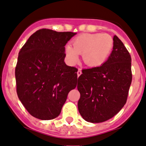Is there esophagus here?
Segmentation results:
<instances>
[{
    "label": "esophagus",
    "instance_id": "esophagus-1",
    "mask_svg": "<svg viewBox=\"0 0 146 146\" xmlns=\"http://www.w3.org/2000/svg\"><path fill=\"white\" fill-rule=\"evenodd\" d=\"M81 74H82V70L80 68H78V71H77V75H78V76H79Z\"/></svg>",
    "mask_w": 146,
    "mask_h": 146
}]
</instances>
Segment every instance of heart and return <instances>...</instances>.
<instances>
[{
	"mask_svg": "<svg viewBox=\"0 0 146 146\" xmlns=\"http://www.w3.org/2000/svg\"><path fill=\"white\" fill-rule=\"evenodd\" d=\"M113 48V39L106 33L84 34L73 41V47L65 46L66 58L68 62L75 64L78 62V54L86 64L90 67H98L107 60Z\"/></svg>",
	"mask_w": 146,
	"mask_h": 146,
	"instance_id": "obj_1",
	"label": "heart"
}]
</instances>
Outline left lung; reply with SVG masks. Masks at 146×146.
I'll return each instance as SVG.
<instances>
[{
    "label": "left lung",
    "instance_id": "left-lung-1",
    "mask_svg": "<svg viewBox=\"0 0 146 146\" xmlns=\"http://www.w3.org/2000/svg\"><path fill=\"white\" fill-rule=\"evenodd\" d=\"M131 62L129 52L115 35L108 59L99 67L82 70L77 85L78 108L86 121L104 122L123 107L132 79Z\"/></svg>",
    "mask_w": 146,
    "mask_h": 146
}]
</instances>
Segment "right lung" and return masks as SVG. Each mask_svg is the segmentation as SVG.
Listing matches in <instances>:
<instances>
[{
  "label": "right lung",
  "mask_w": 146,
  "mask_h": 146,
  "mask_svg": "<svg viewBox=\"0 0 146 146\" xmlns=\"http://www.w3.org/2000/svg\"><path fill=\"white\" fill-rule=\"evenodd\" d=\"M76 33L42 29L19 52L15 68L19 99L33 117L51 120L60 114L77 84V71L64 63V45Z\"/></svg>",
  "instance_id": "1"
}]
</instances>
